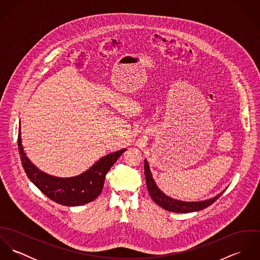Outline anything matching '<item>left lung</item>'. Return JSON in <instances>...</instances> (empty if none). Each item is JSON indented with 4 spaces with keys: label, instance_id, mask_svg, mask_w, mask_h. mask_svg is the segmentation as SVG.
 Here are the masks:
<instances>
[{
    "label": "left lung",
    "instance_id": "1",
    "mask_svg": "<svg viewBox=\"0 0 260 260\" xmlns=\"http://www.w3.org/2000/svg\"><path fill=\"white\" fill-rule=\"evenodd\" d=\"M144 172H145L147 189H148L149 194H150L151 198L153 199V201L157 205L161 206L163 209L171 211V212L189 213V212L202 210V209L208 207L209 205H211L212 203H214L222 195L223 192H224V191H222L221 193H219L215 197L207 199V200H203V201H197V202L181 201V200H177V199H174V198H171V197L167 196L165 193H163L158 188V186L156 185V183H155V181L152 177L148 162H147L146 159L144 160Z\"/></svg>",
    "mask_w": 260,
    "mask_h": 260
}]
</instances>
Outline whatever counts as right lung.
I'll return each mask as SVG.
<instances>
[{
  "mask_svg": "<svg viewBox=\"0 0 260 260\" xmlns=\"http://www.w3.org/2000/svg\"><path fill=\"white\" fill-rule=\"evenodd\" d=\"M19 153L28 178L51 200L65 206H79L96 199L104 186L105 176L117 159L126 151L121 149L98 160L84 173L69 178L49 175L29 160L22 146L21 131L18 135Z\"/></svg>",
  "mask_w": 260,
  "mask_h": 260,
  "instance_id": "obj_1",
  "label": "right lung"
}]
</instances>
